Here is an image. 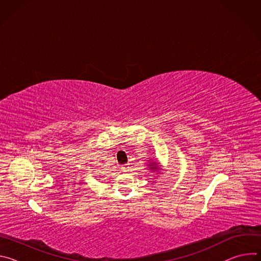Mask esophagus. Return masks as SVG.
Wrapping results in <instances>:
<instances>
[{
	"instance_id": "esophagus-1",
	"label": "esophagus",
	"mask_w": 261,
	"mask_h": 261,
	"mask_svg": "<svg viewBox=\"0 0 261 261\" xmlns=\"http://www.w3.org/2000/svg\"><path fill=\"white\" fill-rule=\"evenodd\" d=\"M128 164H125V165H122V167H121V169H122V171H124V172H126V171H128Z\"/></svg>"
}]
</instances>
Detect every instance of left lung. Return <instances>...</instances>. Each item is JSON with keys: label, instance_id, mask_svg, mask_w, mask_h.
<instances>
[{"label": "left lung", "instance_id": "1", "mask_svg": "<svg viewBox=\"0 0 261 261\" xmlns=\"http://www.w3.org/2000/svg\"><path fill=\"white\" fill-rule=\"evenodd\" d=\"M153 169H154V168H153Z\"/></svg>", "mask_w": 261, "mask_h": 261}]
</instances>
